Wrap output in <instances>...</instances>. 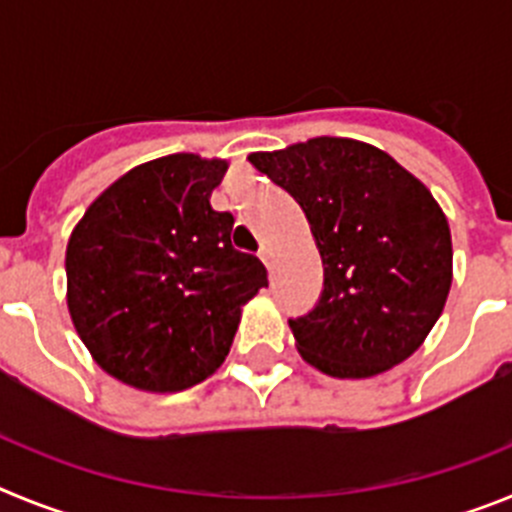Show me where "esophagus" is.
Instances as JSON below:
<instances>
[{"mask_svg":"<svg viewBox=\"0 0 512 512\" xmlns=\"http://www.w3.org/2000/svg\"><path fill=\"white\" fill-rule=\"evenodd\" d=\"M259 259L264 261L266 266H271V248L266 246V243H261V248H259Z\"/></svg>","mask_w":512,"mask_h":512,"instance_id":"esophagus-1","label":"esophagus"}]
</instances>
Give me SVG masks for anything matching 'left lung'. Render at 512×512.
<instances>
[{
    "instance_id": "8db88e82",
    "label": "left lung",
    "mask_w": 512,
    "mask_h": 512,
    "mask_svg": "<svg viewBox=\"0 0 512 512\" xmlns=\"http://www.w3.org/2000/svg\"><path fill=\"white\" fill-rule=\"evenodd\" d=\"M248 161L295 197L323 259L318 305L289 320L302 359L338 379L410 359L454 277L449 220L431 189L354 138L320 135Z\"/></svg>"
}]
</instances>
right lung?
Wrapping results in <instances>:
<instances>
[{"mask_svg":"<svg viewBox=\"0 0 512 512\" xmlns=\"http://www.w3.org/2000/svg\"><path fill=\"white\" fill-rule=\"evenodd\" d=\"M228 161L153 158L87 207L66 246V305L92 359L143 392H182L220 369L241 310L269 284L230 243L212 189Z\"/></svg>","mask_w":512,"mask_h":512,"instance_id":"add662e5","label":"right lung"}]
</instances>
